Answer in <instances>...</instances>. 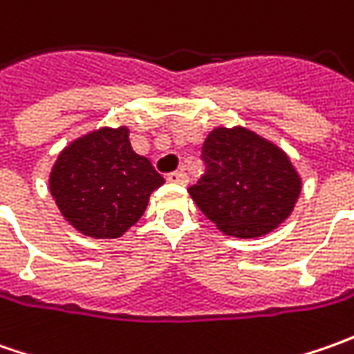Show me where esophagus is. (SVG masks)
Returning a JSON list of instances; mask_svg holds the SVG:
<instances>
[{
  "instance_id": "34e87169",
  "label": "esophagus",
  "mask_w": 354,
  "mask_h": 354,
  "mask_svg": "<svg viewBox=\"0 0 354 354\" xmlns=\"http://www.w3.org/2000/svg\"><path fill=\"white\" fill-rule=\"evenodd\" d=\"M167 181H169V183H177V185H187L189 177H187V173H185L183 169H179V171H173V173H169V175H167Z\"/></svg>"
}]
</instances>
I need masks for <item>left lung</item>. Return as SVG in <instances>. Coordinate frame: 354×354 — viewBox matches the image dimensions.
I'll return each mask as SVG.
<instances>
[{
  "mask_svg": "<svg viewBox=\"0 0 354 354\" xmlns=\"http://www.w3.org/2000/svg\"><path fill=\"white\" fill-rule=\"evenodd\" d=\"M201 157L207 169L189 195L225 234L264 236L292 214L301 179L276 143L240 126L214 128Z\"/></svg>",
  "mask_w": 354,
  "mask_h": 354,
  "instance_id": "1",
  "label": "left lung"
}]
</instances>
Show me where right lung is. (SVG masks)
Masks as SVG:
<instances>
[{
  "instance_id": "obj_1",
  "label": "right lung",
  "mask_w": 354,
  "mask_h": 354,
  "mask_svg": "<svg viewBox=\"0 0 354 354\" xmlns=\"http://www.w3.org/2000/svg\"><path fill=\"white\" fill-rule=\"evenodd\" d=\"M165 183L147 157L129 143V129L100 128L57 157L48 189L61 214L90 238H118L133 226L149 195Z\"/></svg>"
}]
</instances>
